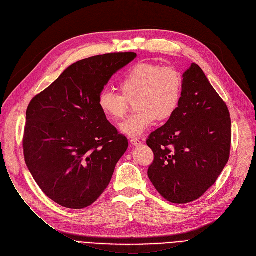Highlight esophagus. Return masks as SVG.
<instances>
[{
  "mask_svg": "<svg viewBox=\"0 0 256 256\" xmlns=\"http://www.w3.org/2000/svg\"><path fill=\"white\" fill-rule=\"evenodd\" d=\"M130 142V144H132V146H138V145H140V144L142 143L139 139H136V138H132Z\"/></svg>",
  "mask_w": 256,
  "mask_h": 256,
  "instance_id": "1",
  "label": "esophagus"
}]
</instances>
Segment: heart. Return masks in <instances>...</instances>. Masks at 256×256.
I'll return each mask as SVG.
<instances>
[{
	"label": "heart",
	"mask_w": 256,
	"mask_h": 256,
	"mask_svg": "<svg viewBox=\"0 0 256 256\" xmlns=\"http://www.w3.org/2000/svg\"><path fill=\"white\" fill-rule=\"evenodd\" d=\"M184 89L182 74L172 66L138 63L126 72L119 82L121 96L102 91L98 100L100 112L111 121L122 120L135 100L138 113L120 126L128 137H140L158 119H170L178 111Z\"/></svg>",
	"instance_id": "b5f03b06"
}]
</instances>
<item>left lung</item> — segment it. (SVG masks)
Masks as SVG:
<instances>
[{"instance_id": "1", "label": "left lung", "mask_w": 256, "mask_h": 256, "mask_svg": "<svg viewBox=\"0 0 256 256\" xmlns=\"http://www.w3.org/2000/svg\"><path fill=\"white\" fill-rule=\"evenodd\" d=\"M182 76L178 111L146 140L154 154L148 178L160 195L178 204L200 198L216 182L232 143L230 111L202 70L192 63Z\"/></svg>"}]
</instances>
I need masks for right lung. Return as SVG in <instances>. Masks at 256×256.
<instances>
[{"instance_id":"right-lung-1","label":"right lung","mask_w":256,"mask_h":256,"mask_svg":"<svg viewBox=\"0 0 256 256\" xmlns=\"http://www.w3.org/2000/svg\"><path fill=\"white\" fill-rule=\"evenodd\" d=\"M136 56L111 52L78 61L30 102L24 160L40 189L56 204L87 208L110 184L128 142L100 112L98 100L111 76Z\"/></svg>"}]
</instances>
